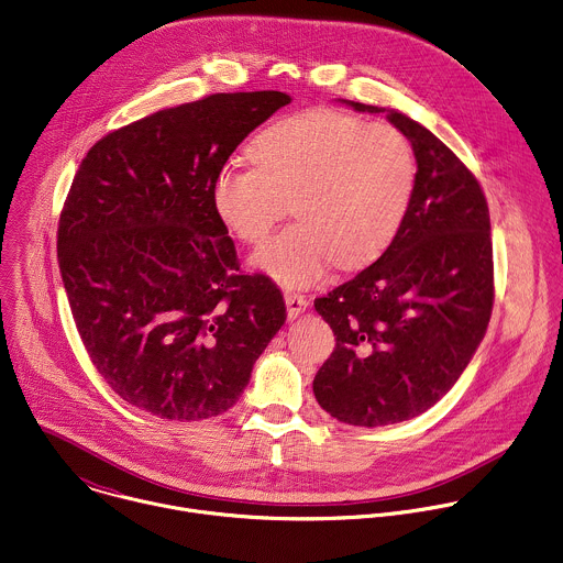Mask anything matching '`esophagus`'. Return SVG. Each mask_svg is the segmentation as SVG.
Here are the masks:
<instances>
[{
  "label": "esophagus",
  "instance_id": "esophagus-1",
  "mask_svg": "<svg viewBox=\"0 0 563 563\" xmlns=\"http://www.w3.org/2000/svg\"><path fill=\"white\" fill-rule=\"evenodd\" d=\"M285 305H287V316H289V320H296L300 313L307 311L309 300H307L302 294L287 291V294H285Z\"/></svg>",
  "mask_w": 563,
  "mask_h": 563
}]
</instances>
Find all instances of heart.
Instances as JSON below:
<instances>
[{"label":"heart","instance_id":"1","mask_svg":"<svg viewBox=\"0 0 563 563\" xmlns=\"http://www.w3.org/2000/svg\"><path fill=\"white\" fill-rule=\"evenodd\" d=\"M256 164H225L212 177V208L243 243L261 245L291 210L298 221L254 256L287 287L320 280L333 263L357 269L379 258L410 208L417 162L388 124L307 109L265 126Z\"/></svg>","mask_w":563,"mask_h":563}]
</instances>
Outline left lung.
Instances as JSON below:
<instances>
[{"label": "left lung", "mask_w": 563, "mask_h": 563, "mask_svg": "<svg viewBox=\"0 0 563 563\" xmlns=\"http://www.w3.org/2000/svg\"><path fill=\"white\" fill-rule=\"evenodd\" d=\"M386 113L412 144L417 179L388 250L316 311L335 349L313 379L318 404L360 428L415 419L439 404L478 351L494 307V247L487 199L472 170L423 124Z\"/></svg>", "instance_id": "1"}]
</instances>
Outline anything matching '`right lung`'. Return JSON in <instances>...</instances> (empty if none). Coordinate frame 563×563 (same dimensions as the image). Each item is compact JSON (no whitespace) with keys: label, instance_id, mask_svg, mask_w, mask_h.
Here are the masks:
<instances>
[{"label":"right lung","instance_id":"right-lung-1","mask_svg":"<svg viewBox=\"0 0 563 563\" xmlns=\"http://www.w3.org/2000/svg\"><path fill=\"white\" fill-rule=\"evenodd\" d=\"M283 91L212 93L98 140L58 219V267L91 364L126 404L168 421L232 408L285 324L280 289L236 274L212 177L289 104Z\"/></svg>","mask_w":563,"mask_h":563}]
</instances>
